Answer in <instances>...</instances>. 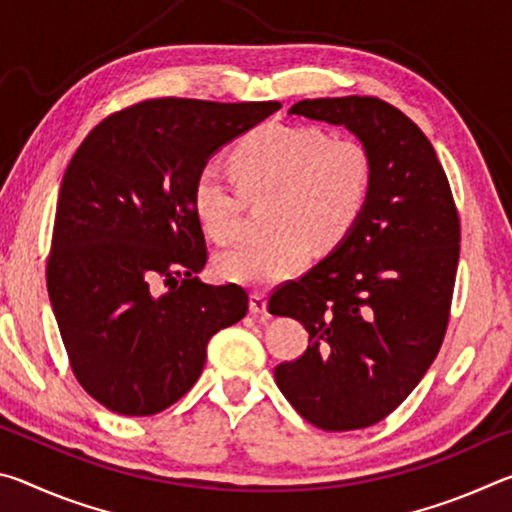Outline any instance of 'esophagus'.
<instances>
[{"mask_svg":"<svg viewBox=\"0 0 512 512\" xmlns=\"http://www.w3.org/2000/svg\"><path fill=\"white\" fill-rule=\"evenodd\" d=\"M250 311H253V314H264V311H266V296H264V293H259V291L250 293Z\"/></svg>","mask_w":512,"mask_h":512,"instance_id":"obj_1","label":"esophagus"}]
</instances>
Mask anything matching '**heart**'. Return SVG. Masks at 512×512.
Listing matches in <instances>:
<instances>
[{
  "mask_svg": "<svg viewBox=\"0 0 512 512\" xmlns=\"http://www.w3.org/2000/svg\"><path fill=\"white\" fill-rule=\"evenodd\" d=\"M230 171L246 196L275 192L273 230L216 257L223 280L266 289L305 271L314 244L332 248L350 235L372 189L370 151L354 137H329L307 124H262L230 151ZM198 225L219 244L239 235L241 201L216 167L192 185Z\"/></svg>",
  "mask_w": 512,
  "mask_h": 512,
  "instance_id": "1",
  "label": "heart"
}]
</instances>
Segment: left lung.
Here are the masks:
<instances>
[{
    "mask_svg": "<svg viewBox=\"0 0 512 512\" xmlns=\"http://www.w3.org/2000/svg\"><path fill=\"white\" fill-rule=\"evenodd\" d=\"M289 115L345 126L372 158L359 223L323 262L268 300L300 320L305 354L275 368L282 395L323 431L391 415L443 345L461 221L443 164L418 126L377 97L305 99Z\"/></svg>",
    "mask_w": 512,
    "mask_h": 512,
    "instance_id": "obj_1",
    "label": "left lung"
}]
</instances>
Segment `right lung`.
I'll return each instance as SVG.
<instances>
[{
  "label": "right lung",
  "mask_w": 512,
  "mask_h": 512,
  "mask_svg": "<svg viewBox=\"0 0 512 512\" xmlns=\"http://www.w3.org/2000/svg\"><path fill=\"white\" fill-rule=\"evenodd\" d=\"M280 108L140 101L94 126L67 164L47 289L74 377L108 411L169 409L201 377L212 336L246 316V289L196 277L207 248L192 185L212 153Z\"/></svg>",
  "instance_id": "right-lung-1"
}]
</instances>
